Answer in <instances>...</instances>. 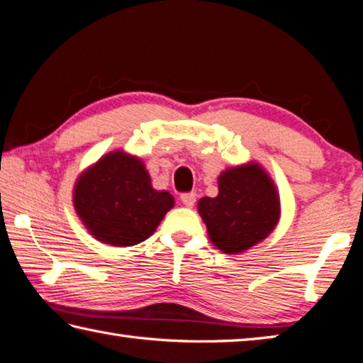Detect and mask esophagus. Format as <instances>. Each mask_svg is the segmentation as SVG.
Returning <instances> with one entry per match:
<instances>
[{"instance_id":"obj_1","label":"esophagus","mask_w":363,"mask_h":363,"mask_svg":"<svg viewBox=\"0 0 363 363\" xmlns=\"http://www.w3.org/2000/svg\"><path fill=\"white\" fill-rule=\"evenodd\" d=\"M181 201L186 204L187 208H191V206H194L196 201V194H194V191H191V194H182Z\"/></svg>"}]
</instances>
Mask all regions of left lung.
Instances as JSON below:
<instances>
[{
    "mask_svg": "<svg viewBox=\"0 0 363 363\" xmlns=\"http://www.w3.org/2000/svg\"><path fill=\"white\" fill-rule=\"evenodd\" d=\"M211 242L228 255H239L261 242L279 223L280 198L274 181L259 163L225 169L218 195L198 201Z\"/></svg>",
    "mask_w": 363,
    "mask_h": 363,
    "instance_id": "obj_1",
    "label": "left lung"
}]
</instances>
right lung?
<instances>
[{"instance_id":"add662e5","label":"right lung","mask_w":363,"mask_h":363,"mask_svg":"<svg viewBox=\"0 0 363 363\" xmlns=\"http://www.w3.org/2000/svg\"><path fill=\"white\" fill-rule=\"evenodd\" d=\"M74 206L91 236L108 245L132 247L151 236L174 198L152 189L141 159L113 151L78 176Z\"/></svg>"}]
</instances>
